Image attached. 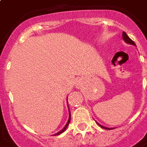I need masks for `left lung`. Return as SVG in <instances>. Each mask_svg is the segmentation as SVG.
Masks as SVG:
<instances>
[{"mask_svg": "<svg viewBox=\"0 0 147 147\" xmlns=\"http://www.w3.org/2000/svg\"><path fill=\"white\" fill-rule=\"evenodd\" d=\"M122 37H123V39L124 42H126V43H127V44H130V45H135V46H136V44H135V42H133L131 39L129 37L127 36V34L124 31L123 32V34H122ZM97 123L98 124L99 126L101 127H102V128H104V129H108V130H111V129H114V128H113V127H104L102 126V124H100V123H98V122H97Z\"/></svg>", "mask_w": 147, "mask_h": 147, "instance_id": "8db88e82", "label": "left lung"}]
</instances>
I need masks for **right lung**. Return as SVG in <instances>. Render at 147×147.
Returning <instances> with one entry per match:
<instances>
[{"mask_svg": "<svg viewBox=\"0 0 147 147\" xmlns=\"http://www.w3.org/2000/svg\"><path fill=\"white\" fill-rule=\"evenodd\" d=\"M70 120H71V113H70V110H69V117H68V120H67V123L65 124V126L64 127V128L61 130V131H60L59 132L56 133V134H55V136H58V135H60V134H61V133H62V132H64V131L66 130V128H67V127L68 126V124H69V123H70Z\"/></svg>", "mask_w": 147, "mask_h": 147, "instance_id": "add662e5", "label": "right lung"}]
</instances>
